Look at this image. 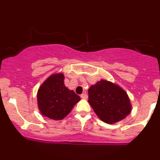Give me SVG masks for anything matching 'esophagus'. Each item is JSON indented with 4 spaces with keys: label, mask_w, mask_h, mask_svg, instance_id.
Listing matches in <instances>:
<instances>
[{
    "label": "esophagus",
    "mask_w": 160,
    "mask_h": 160,
    "mask_svg": "<svg viewBox=\"0 0 160 160\" xmlns=\"http://www.w3.org/2000/svg\"><path fill=\"white\" fill-rule=\"evenodd\" d=\"M80 97H81V98H82V99H87L88 95L86 93H82V95H80Z\"/></svg>",
    "instance_id": "34e87169"
}]
</instances>
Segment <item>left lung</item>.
Here are the masks:
<instances>
[{
	"instance_id": "left-lung-1",
	"label": "left lung",
	"mask_w": 160,
	"mask_h": 160,
	"mask_svg": "<svg viewBox=\"0 0 160 160\" xmlns=\"http://www.w3.org/2000/svg\"><path fill=\"white\" fill-rule=\"evenodd\" d=\"M89 103L103 122L114 123L123 120L131 112L127 93L113 82L101 80L88 90Z\"/></svg>"
}]
</instances>
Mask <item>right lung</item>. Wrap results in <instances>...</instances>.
<instances>
[{"label": "right lung", "instance_id": "1", "mask_svg": "<svg viewBox=\"0 0 160 160\" xmlns=\"http://www.w3.org/2000/svg\"><path fill=\"white\" fill-rule=\"evenodd\" d=\"M63 74L49 77L38 92V104L43 115L55 120L64 119L80 98L64 83Z\"/></svg>", "mask_w": 160, "mask_h": 160}]
</instances>
